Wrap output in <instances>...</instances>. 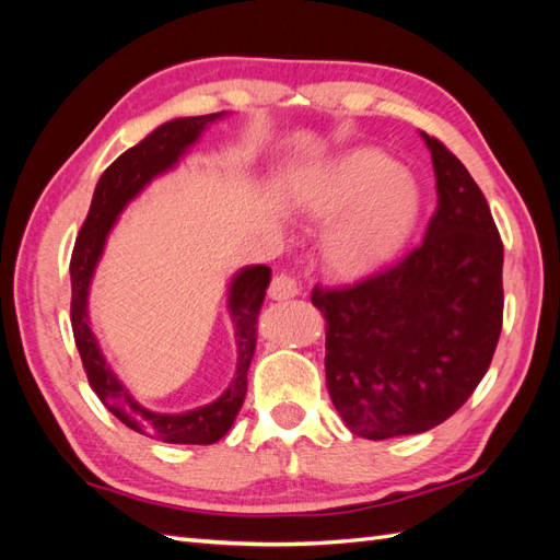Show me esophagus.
<instances>
[{
    "mask_svg": "<svg viewBox=\"0 0 560 560\" xmlns=\"http://www.w3.org/2000/svg\"><path fill=\"white\" fill-rule=\"evenodd\" d=\"M268 296L273 301H290L294 296H299V284L294 278L290 276H276L273 280H270V287H268Z\"/></svg>",
    "mask_w": 560,
    "mask_h": 560,
    "instance_id": "esophagus-1",
    "label": "esophagus"
}]
</instances>
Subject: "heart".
Wrapping results in <instances>:
<instances>
[{
	"label": "heart",
	"mask_w": 560,
	"mask_h": 560,
	"mask_svg": "<svg viewBox=\"0 0 560 560\" xmlns=\"http://www.w3.org/2000/svg\"><path fill=\"white\" fill-rule=\"evenodd\" d=\"M303 219L326 226L322 257L338 278H364L411 238L420 217L416 179L378 151H352L303 182L294 196Z\"/></svg>",
	"instance_id": "1"
}]
</instances>
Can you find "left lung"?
<instances>
[{
  "label": "left lung",
  "instance_id": "left-lung-1",
  "mask_svg": "<svg viewBox=\"0 0 560 560\" xmlns=\"http://www.w3.org/2000/svg\"><path fill=\"white\" fill-rule=\"evenodd\" d=\"M432 154L436 212L425 241L397 266L346 287H315L327 319V389L364 439L420 434L477 389L502 329V241L488 202L451 151Z\"/></svg>",
  "mask_w": 560,
  "mask_h": 560
}]
</instances>
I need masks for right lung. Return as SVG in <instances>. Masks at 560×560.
<instances>
[{
  "label": "right lung",
  "mask_w": 560,
  "mask_h": 560,
  "mask_svg": "<svg viewBox=\"0 0 560 560\" xmlns=\"http://www.w3.org/2000/svg\"><path fill=\"white\" fill-rule=\"evenodd\" d=\"M224 116L226 112L173 118L124 151L95 184L91 210L74 243L70 264L72 331L93 393L126 428L165 444H214L231 430L247 393V369L257 346V315L270 282V268L245 266L231 278L226 308L235 338V374L214 401L182 413L147 409L118 378L91 325V282L105 254L109 233L128 202L138 198L156 177L175 171L177 163L200 140L202 130Z\"/></svg>",
  "instance_id": "obj_1"
}]
</instances>
